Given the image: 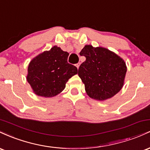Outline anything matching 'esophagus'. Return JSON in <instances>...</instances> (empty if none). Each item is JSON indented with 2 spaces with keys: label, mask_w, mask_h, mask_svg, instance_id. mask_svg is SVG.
<instances>
[{
  "label": "esophagus",
  "mask_w": 150,
  "mask_h": 150,
  "mask_svg": "<svg viewBox=\"0 0 150 150\" xmlns=\"http://www.w3.org/2000/svg\"><path fill=\"white\" fill-rule=\"evenodd\" d=\"M75 66H76L77 68H79V66H80V63H77V64H75Z\"/></svg>",
  "instance_id": "obj_1"
}]
</instances>
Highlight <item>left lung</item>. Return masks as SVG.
Segmentation results:
<instances>
[{"label":"left lung","instance_id":"obj_1","mask_svg":"<svg viewBox=\"0 0 150 150\" xmlns=\"http://www.w3.org/2000/svg\"><path fill=\"white\" fill-rule=\"evenodd\" d=\"M80 55L86 60L79 67L78 75L89 97L103 101L119 92L127 71L121 58L105 48L91 45H86Z\"/></svg>","mask_w":150,"mask_h":150}]
</instances>
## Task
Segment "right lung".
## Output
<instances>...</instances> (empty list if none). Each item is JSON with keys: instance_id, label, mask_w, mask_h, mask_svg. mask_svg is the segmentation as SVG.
<instances>
[{"instance_id": "obj_1", "label": "right lung", "mask_w": 150, "mask_h": 150, "mask_svg": "<svg viewBox=\"0 0 150 150\" xmlns=\"http://www.w3.org/2000/svg\"><path fill=\"white\" fill-rule=\"evenodd\" d=\"M68 55L55 46L30 62L27 80L37 95L44 97L57 95L65 89L70 77L77 73L76 67L68 63Z\"/></svg>"}]
</instances>
